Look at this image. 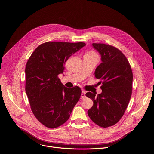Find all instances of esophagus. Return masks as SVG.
Segmentation results:
<instances>
[{
  "instance_id": "obj_1",
  "label": "esophagus",
  "mask_w": 154,
  "mask_h": 154,
  "mask_svg": "<svg viewBox=\"0 0 154 154\" xmlns=\"http://www.w3.org/2000/svg\"><path fill=\"white\" fill-rule=\"evenodd\" d=\"M85 94H86V92H85V91H83V90H82V92H81V99H83V98H85V97H86Z\"/></svg>"
}]
</instances>
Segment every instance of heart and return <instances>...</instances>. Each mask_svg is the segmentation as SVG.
Instances as JSON below:
<instances>
[{
	"label": "heart",
	"instance_id": "1",
	"mask_svg": "<svg viewBox=\"0 0 154 154\" xmlns=\"http://www.w3.org/2000/svg\"><path fill=\"white\" fill-rule=\"evenodd\" d=\"M86 54H89V55H96V52H94V51H89V52H88Z\"/></svg>",
	"mask_w": 154,
	"mask_h": 154
}]
</instances>
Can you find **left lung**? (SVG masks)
I'll return each mask as SVG.
<instances>
[{"mask_svg":"<svg viewBox=\"0 0 154 154\" xmlns=\"http://www.w3.org/2000/svg\"><path fill=\"white\" fill-rule=\"evenodd\" d=\"M101 55L102 63L95 76L102 85L101 94L88 92L86 96L94 102L88 114L93 122L102 128L117 123L123 116L132 94L133 75L131 65L122 52L111 45L93 43Z\"/></svg>","mask_w":154,"mask_h":154,"instance_id":"left-lung-1","label":"left lung"}]
</instances>
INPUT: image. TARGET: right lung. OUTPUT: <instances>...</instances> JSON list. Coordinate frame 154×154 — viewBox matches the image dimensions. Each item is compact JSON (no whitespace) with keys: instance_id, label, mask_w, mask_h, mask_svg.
Listing matches in <instances>:
<instances>
[{"instance_id":"1","label":"right lung","mask_w":154,"mask_h":154,"mask_svg":"<svg viewBox=\"0 0 154 154\" xmlns=\"http://www.w3.org/2000/svg\"><path fill=\"white\" fill-rule=\"evenodd\" d=\"M85 45L82 42H46L28 59L25 91L34 115L47 128L53 129L65 123L80 98L81 88L63 86L58 75L63 73L69 57Z\"/></svg>"}]
</instances>
